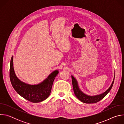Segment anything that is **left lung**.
Wrapping results in <instances>:
<instances>
[{
  "label": "left lung",
  "instance_id": "8db88e82",
  "mask_svg": "<svg viewBox=\"0 0 124 124\" xmlns=\"http://www.w3.org/2000/svg\"><path fill=\"white\" fill-rule=\"evenodd\" d=\"M114 78H115V76H114ZM114 78L113 79V82H112L111 86L105 92H104L103 93H102L101 94L99 95L94 96H88V95L84 94L79 89L77 80L75 79V78H74V77L73 76H72V84H73L74 93H75L76 96L77 97V98L83 102H84L86 103H96V102L100 101L102 99H103L105 97V96L107 95L109 93V92L110 91V90L111 89V88L112 87V86L113 85Z\"/></svg>",
  "mask_w": 124,
  "mask_h": 124
}]
</instances>
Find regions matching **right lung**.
I'll use <instances>...</instances> for the list:
<instances>
[{
    "mask_svg": "<svg viewBox=\"0 0 124 124\" xmlns=\"http://www.w3.org/2000/svg\"><path fill=\"white\" fill-rule=\"evenodd\" d=\"M55 70L49 75L42 83L37 85H29L21 81L15 75L13 67V56L12 57L10 66V79L16 91L25 99L32 102H41L49 96L53 82L58 74Z\"/></svg>",
    "mask_w": 124,
    "mask_h": 124,
    "instance_id": "1",
    "label": "right lung"
}]
</instances>
